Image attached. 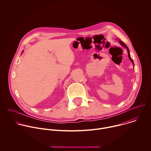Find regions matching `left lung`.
Segmentation results:
<instances>
[{
    "instance_id": "1",
    "label": "left lung",
    "mask_w": 151,
    "mask_h": 151,
    "mask_svg": "<svg viewBox=\"0 0 151 151\" xmlns=\"http://www.w3.org/2000/svg\"><path fill=\"white\" fill-rule=\"evenodd\" d=\"M116 40H118L117 39H116ZM119 44L122 45V46H123L124 48H126V50H127V52H128V58H129V59L130 60V61L132 62V63H133V66H134V62H133V59L131 58V56H130V50H129V49H128V48L127 47V46L124 44V43L123 42H122L121 40H119Z\"/></svg>"
}]
</instances>
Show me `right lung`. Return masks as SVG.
<instances>
[{"instance_id":"add662e5","label":"right lung","mask_w":151,"mask_h":151,"mask_svg":"<svg viewBox=\"0 0 151 151\" xmlns=\"http://www.w3.org/2000/svg\"><path fill=\"white\" fill-rule=\"evenodd\" d=\"M23 52V51H22V52Z\"/></svg>"}]
</instances>
